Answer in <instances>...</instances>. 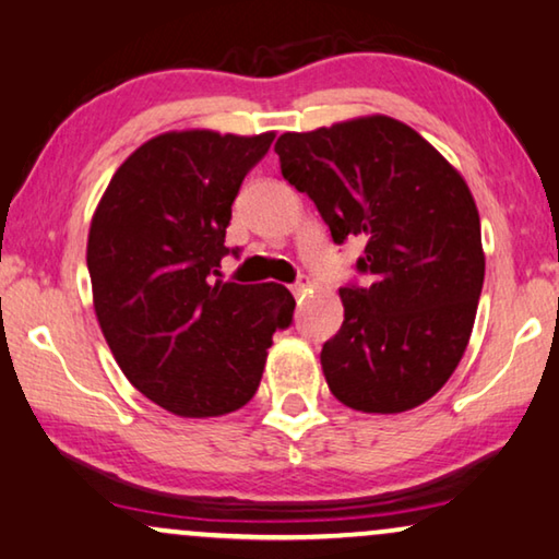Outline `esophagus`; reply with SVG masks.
<instances>
[{
	"label": "esophagus",
	"mask_w": 559,
	"mask_h": 559,
	"mask_svg": "<svg viewBox=\"0 0 559 559\" xmlns=\"http://www.w3.org/2000/svg\"><path fill=\"white\" fill-rule=\"evenodd\" d=\"M307 288H309V286L304 284V281H299V284L292 286V294H294V296H304V294H307Z\"/></svg>",
	"instance_id": "obj_1"
}]
</instances>
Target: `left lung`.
I'll return each instance as SVG.
<instances>
[{
    "instance_id": "8db88e82",
    "label": "left lung",
    "mask_w": 559,
    "mask_h": 559,
    "mask_svg": "<svg viewBox=\"0 0 559 559\" xmlns=\"http://www.w3.org/2000/svg\"><path fill=\"white\" fill-rule=\"evenodd\" d=\"M281 174L332 240H366L368 288H340L345 322L322 347L334 399L366 414L429 401L463 360L486 275L478 206L460 170L385 115L284 132Z\"/></svg>"
}]
</instances>
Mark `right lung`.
Masks as SVG:
<instances>
[{"label": "right lung", "mask_w": 559, "mask_h": 559, "mask_svg": "<svg viewBox=\"0 0 559 559\" xmlns=\"http://www.w3.org/2000/svg\"><path fill=\"white\" fill-rule=\"evenodd\" d=\"M275 132L170 130L122 163L86 242L96 322L128 381L181 419L255 396L273 332L292 324L281 284H229L219 265L233 202Z\"/></svg>", "instance_id": "obj_1"}]
</instances>
